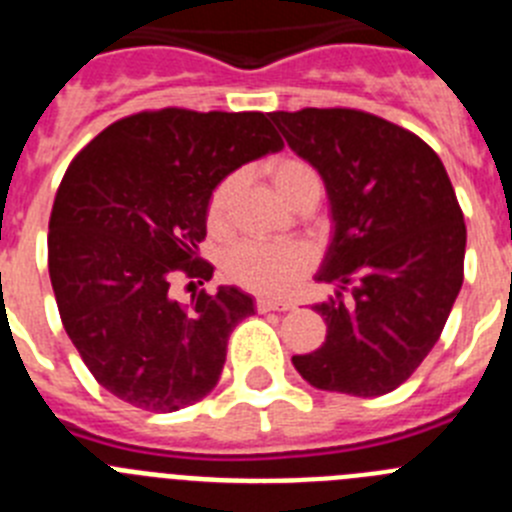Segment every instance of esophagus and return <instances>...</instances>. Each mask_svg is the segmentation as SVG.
<instances>
[{"label": "esophagus", "instance_id": "obj_1", "mask_svg": "<svg viewBox=\"0 0 512 512\" xmlns=\"http://www.w3.org/2000/svg\"><path fill=\"white\" fill-rule=\"evenodd\" d=\"M256 310H259V312H266V310H292V305H289V302L271 300V297H259V300H256Z\"/></svg>", "mask_w": 512, "mask_h": 512}]
</instances>
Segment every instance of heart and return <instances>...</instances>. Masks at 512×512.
Listing matches in <instances>:
<instances>
[{
    "instance_id": "b5f03b06",
    "label": "heart",
    "mask_w": 512,
    "mask_h": 512,
    "mask_svg": "<svg viewBox=\"0 0 512 512\" xmlns=\"http://www.w3.org/2000/svg\"><path fill=\"white\" fill-rule=\"evenodd\" d=\"M271 184L287 205L300 207L305 202H318L323 192L320 174L310 161L300 156H279L266 164ZM241 187V174H228L215 184L207 200V228L212 233H225L230 225L235 194ZM312 264L310 248L302 243H238L225 256V274L238 287L259 295L282 297L300 284Z\"/></svg>"
}]
</instances>
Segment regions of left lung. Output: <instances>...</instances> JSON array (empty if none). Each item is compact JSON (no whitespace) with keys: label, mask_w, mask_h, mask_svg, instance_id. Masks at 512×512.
<instances>
[{"label":"left lung","mask_w":512,"mask_h":512,"mask_svg":"<svg viewBox=\"0 0 512 512\" xmlns=\"http://www.w3.org/2000/svg\"><path fill=\"white\" fill-rule=\"evenodd\" d=\"M271 120L323 176L336 220L315 277L338 284L315 305L328 336L292 364L318 390L387 395L431 354L464 282L467 225L449 174L423 138L372 112L305 107Z\"/></svg>","instance_id":"1"}]
</instances>
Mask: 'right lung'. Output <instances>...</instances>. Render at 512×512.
Listing matches in <instances>:
<instances>
[{
  "mask_svg": "<svg viewBox=\"0 0 512 512\" xmlns=\"http://www.w3.org/2000/svg\"><path fill=\"white\" fill-rule=\"evenodd\" d=\"M284 143L264 112L146 110L76 153L48 223L61 323L104 390L151 413L202 400L233 328L253 312L241 289L171 297L174 277L210 282L197 246L220 179Z\"/></svg>",
  "mask_w": 512,
  "mask_h": 512,
  "instance_id": "add662e5",
  "label": "right lung"
}]
</instances>
